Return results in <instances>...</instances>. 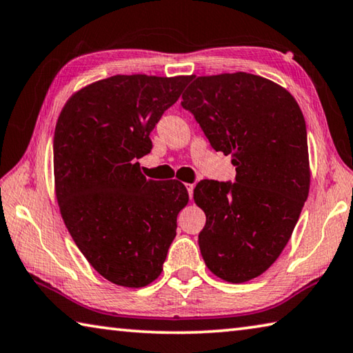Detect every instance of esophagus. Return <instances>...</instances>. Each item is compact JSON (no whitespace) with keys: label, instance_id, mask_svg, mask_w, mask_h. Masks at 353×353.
<instances>
[{"label":"esophagus","instance_id":"1","mask_svg":"<svg viewBox=\"0 0 353 353\" xmlns=\"http://www.w3.org/2000/svg\"><path fill=\"white\" fill-rule=\"evenodd\" d=\"M186 188H188V192H189V199H192V195H194V184H186Z\"/></svg>","mask_w":353,"mask_h":353}]
</instances>
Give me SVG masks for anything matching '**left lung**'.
<instances>
[{
  "label": "left lung",
  "mask_w": 353,
  "mask_h": 353,
  "mask_svg": "<svg viewBox=\"0 0 353 353\" xmlns=\"http://www.w3.org/2000/svg\"><path fill=\"white\" fill-rule=\"evenodd\" d=\"M183 108L214 150L231 154L236 183L203 180L194 200L206 214L199 236L206 267L242 283L285 248L310 189L304 114L290 92L248 72L190 77Z\"/></svg>",
  "instance_id": "left-lung-1"
}]
</instances>
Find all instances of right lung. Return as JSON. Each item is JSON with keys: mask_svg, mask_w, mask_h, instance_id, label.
Segmentation results:
<instances>
[{"mask_svg": "<svg viewBox=\"0 0 353 353\" xmlns=\"http://www.w3.org/2000/svg\"><path fill=\"white\" fill-rule=\"evenodd\" d=\"M190 76H113L68 99L54 133V181L61 219L99 274L139 288L163 271L189 194L153 181L139 163L150 133Z\"/></svg>", "mask_w": 353, "mask_h": 353, "instance_id": "1", "label": "right lung"}]
</instances>
